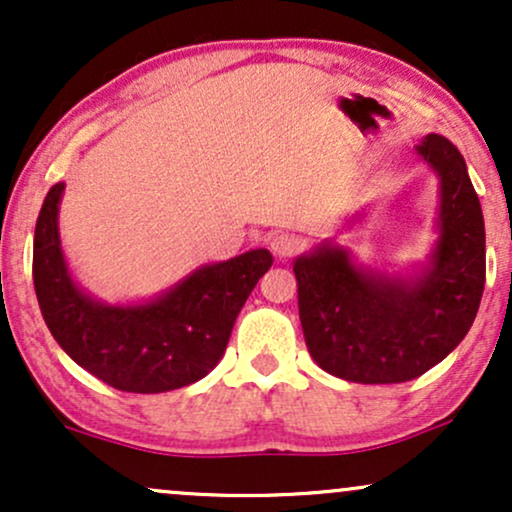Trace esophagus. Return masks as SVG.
Segmentation results:
<instances>
[{"instance_id":"obj_1","label":"esophagus","mask_w":512,"mask_h":512,"mask_svg":"<svg viewBox=\"0 0 512 512\" xmlns=\"http://www.w3.org/2000/svg\"><path fill=\"white\" fill-rule=\"evenodd\" d=\"M269 248H272L276 257H293L305 248V240L296 236V233H276Z\"/></svg>"}]
</instances>
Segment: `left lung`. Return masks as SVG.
Segmentation results:
<instances>
[{
	"label": "left lung",
	"mask_w": 512,
	"mask_h": 512,
	"mask_svg": "<svg viewBox=\"0 0 512 512\" xmlns=\"http://www.w3.org/2000/svg\"><path fill=\"white\" fill-rule=\"evenodd\" d=\"M416 151L440 178V233L424 272L414 279L363 272L330 243L293 264L310 356L349 383L424 375L462 342L484 293V216L467 163L440 134H428Z\"/></svg>",
	"instance_id": "1"
}]
</instances>
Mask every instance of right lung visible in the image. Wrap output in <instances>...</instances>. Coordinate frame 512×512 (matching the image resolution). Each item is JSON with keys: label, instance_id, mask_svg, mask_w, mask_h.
<instances>
[{"label": "right lung", "instance_id": "right-lung-1", "mask_svg": "<svg viewBox=\"0 0 512 512\" xmlns=\"http://www.w3.org/2000/svg\"><path fill=\"white\" fill-rule=\"evenodd\" d=\"M64 185L50 187L35 223L33 284L40 313L72 361L122 392L156 395L197 383L221 361L236 317L272 252L207 264L156 301L105 305L74 284L57 231Z\"/></svg>", "mask_w": 512, "mask_h": 512}]
</instances>
